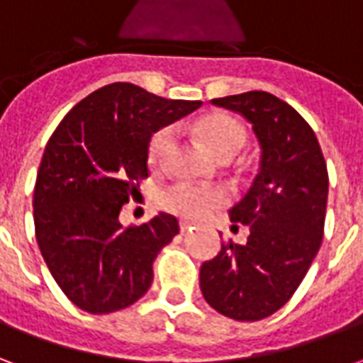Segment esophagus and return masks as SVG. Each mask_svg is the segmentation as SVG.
Segmentation results:
<instances>
[{"label": "esophagus", "instance_id": "1", "mask_svg": "<svg viewBox=\"0 0 363 363\" xmlns=\"http://www.w3.org/2000/svg\"><path fill=\"white\" fill-rule=\"evenodd\" d=\"M189 229H192V223H190V221H186V220H182L181 221V231H182V233H186Z\"/></svg>", "mask_w": 363, "mask_h": 363}]
</instances>
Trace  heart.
<instances>
[{"mask_svg":"<svg viewBox=\"0 0 363 363\" xmlns=\"http://www.w3.org/2000/svg\"><path fill=\"white\" fill-rule=\"evenodd\" d=\"M198 134L216 155H235L245 143V128L229 114L213 112L198 122ZM173 138L171 128H161L150 140V161L157 163L169 147ZM228 202V192L223 189L194 186V184H174L161 194V204L169 212L179 213L189 220H198L206 213Z\"/></svg>","mask_w":363,"mask_h":363,"instance_id":"obj_1","label":"heart"}]
</instances>
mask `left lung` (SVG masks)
<instances>
[{"instance_id":"1","label":"left lung","mask_w":363,"mask_h":363,"mask_svg":"<svg viewBox=\"0 0 363 363\" xmlns=\"http://www.w3.org/2000/svg\"><path fill=\"white\" fill-rule=\"evenodd\" d=\"M252 124L259 174L229 210L231 229L249 228L247 243L221 245L200 268V289L229 319L260 320L288 303L319 252L328 173L317 135L303 116L267 91L212 99Z\"/></svg>"}]
</instances>
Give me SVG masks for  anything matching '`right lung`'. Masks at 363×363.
<instances>
[{
	"label": "right lung",
	"instance_id": "add662e5",
	"mask_svg": "<svg viewBox=\"0 0 363 363\" xmlns=\"http://www.w3.org/2000/svg\"><path fill=\"white\" fill-rule=\"evenodd\" d=\"M202 101L104 85L67 112L46 143L36 174L35 231L60 289L93 315L135 303L153 281V260L179 233L171 213L122 228V206L145 179L150 140Z\"/></svg>",
	"mask_w": 363,
	"mask_h": 363
}]
</instances>
